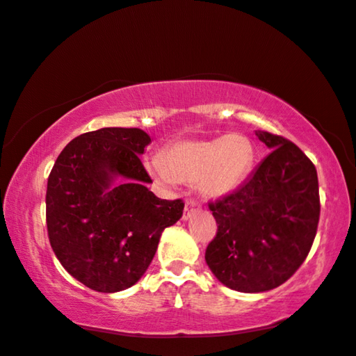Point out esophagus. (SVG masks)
I'll list each match as a JSON object with an SVG mask.
<instances>
[{"label":"esophagus","mask_w":356,"mask_h":356,"mask_svg":"<svg viewBox=\"0 0 356 356\" xmlns=\"http://www.w3.org/2000/svg\"><path fill=\"white\" fill-rule=\"evenodd\" d=\"M198 202L193 200V198H191V200L186 202V208H184V220H188L193 213H195L198 210Z\"/></svg>","instance_id":"34e87169"}]
</instances>
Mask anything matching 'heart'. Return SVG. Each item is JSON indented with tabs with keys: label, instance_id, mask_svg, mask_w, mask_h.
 Masks as SVG:
<instances>
[{
	"label": "heart",
	"instance_id": "1",
	"mask_svg": "<svg viewBox=\"0 0 356 356\" xmlns=\"http://www.w3.org/2000/svg\"><path fill=\"white\" fill-rule=\"evenodd\" d=\"M254 161L252 141L245 135L229 134L210 140L175 141L164 156L148 158L146 169L161 186L198 182L205 195L225 197L245 181Z\"/></svg>",
	"mask_w": 356,
	"mask_h": 356
}]
</instances>
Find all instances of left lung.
Here are the masks:
<instances>
[{"label":"left lung","instance_id":"8db88e82","mask_svg":"<svg viewBox=\"0 0 356 356\" xmlns=\"http://www.w3.org/2000/svg\"><path fill=\"white\" fill-rule=\"evenodd\" d=\"M255 135L270 154L239 188L208 203L218 231L205 260L222 285L243 293L285 283L309 254L321 215L312 161L280 135Z\"/></svg>","mask_w":356,"mask_h":356}]
</instances>
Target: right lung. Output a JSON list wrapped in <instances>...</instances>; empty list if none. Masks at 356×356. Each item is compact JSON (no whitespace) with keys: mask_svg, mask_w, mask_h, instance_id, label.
<instances>
[{"mask_svg":"<svg viewBox=\"0 0 356 356\" xmlns=\"http://www.w3.org/2000/svg\"><path fill=\"white\" fill-rule=\"evenodd\" d=\"M149 143L140 129L88 131L65 146L49 175L50 245L66 272L94 291L134 286L161 233L182 216L181 198L161 200L146 187L153 181L140 154Z\"/></svg>","mask_w":356,"mask_h":356,"instance_id":"add662e5","label":"right lung"}]
</instances>
